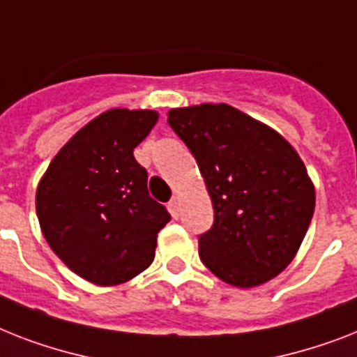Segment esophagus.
Here are the masks:
<instances>
[{
  "instance_id": "obj_1",
  "label": "esophagus",
  "mask_w": 357,
  "mask_h": 357,
  "mask_svg": "<svg viewBox=\"0 0 357 357\" xmlns=\"http://www.w3.org/2000/svg\"><path fill=\"white\" fill-rule=\"evenodd\" d=\"M169 211H170V214H172L174 218L178 216V213H179V198H178V196H174V198L169 202Z\"/></svg>"
}]
</instances>
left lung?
Wrapping results in <instances>:
<instances>
[{"mask_svg":"<svg viewBox=\"0 0 357 357\" xmlns=\"http://www.w3.org/2000/svg\"><path fill=\"white\" fill-rule=\"evenodd\" d=\"M192 152L214 208L199 259L236 288L266 284L295 259L315 208V188L297 150L268 124L229 104L169 112Z\"/></svg>","mask_w":357,"mask_h":357,"instance_id":"left-lung-1","label":"left lung"}]
</instances>
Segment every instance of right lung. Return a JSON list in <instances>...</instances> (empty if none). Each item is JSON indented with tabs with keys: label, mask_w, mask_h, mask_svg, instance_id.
<instances>
[{
	"label": "right lung",
	"mask_w": 357,
	"mask_h": 357,
	"mask_svg": "<svg viewBox=\"0 0 357 357\" xmlns=\"http://www.w3.org/2000/svg\"><path fill=\"white\" fill-rule=\"evenodd\" d=\"M158 119L153 109L100 113L63 144L38 183L36 214L49 248L88 282H128L155 257L170 214L150 198L133 149Z\"/></svg>",
	"instance_id": "obj_1"
}]
</instances>
